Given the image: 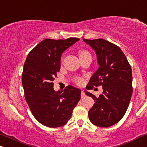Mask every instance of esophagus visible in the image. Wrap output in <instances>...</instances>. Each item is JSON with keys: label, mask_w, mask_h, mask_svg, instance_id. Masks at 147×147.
I'll list each match as a JSON object with an SVG mask.
<instances>
[{"label": "esophagus", "mask_w": 147, "mask_h": 147, "mask_svg": "<svg viewBox=\"0 0 147 147\" xmlns=\"http://www.w3.org/2000/svg\"><path fill=\"white\" fill-rule=\"evenodd\" d=\"M81 98H84V96H86V94H85L84 90L81 91Z\"/></svg>", "instance_id": "1"}]
</instances>
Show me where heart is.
<instances>
[{"mask_svg": "<svg viewBox=\"0 0 147 147\" xmlns=\"http://www.w3.org/2000/svg\"><path fill=\"white\" fill-rule=\"evenodd\" d=\"M89 54H90L86 50H80L79 52V57L87 55H89ZM74 82H75L76 84L79 85V86H81V85H82L83 83H84V79L80 77H76L74 78Z\"/></svg>", "mask_w": 147, "mask_h": 147, "instance_id": "b5f03b06", "label": "heart"}]
</instances>
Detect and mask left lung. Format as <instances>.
Returning a JSON list of instances; mask_svg holds the SVG:
<instances>
[{
  "label": "left lung",
  "mask_w": 147,
  "mask_h": 147,
  "mask_svg": "<svg viewBox=\"0 0 147 147\" xmlns=\"http://www.w3.org/2000/svg\"><path fill=\"white\" fill-rule=\"evenodd\" d=\"M84 41L95 51L99 65L86 88L102 86L103 89L98 97L86 93L95 102L88 112L89 119L98 127L112 126L124 116L131 98V66L121 49L112 42L101 38Z\"/></svg>",
  "instance_id": "left-lung-1"
}]
</instances>
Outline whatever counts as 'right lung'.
Returning <instances> with one entry per match:
<instances>
[{"instance_id": "obj_1", "label": "right lung", "mask_w": 147, "mask_h": 147, "mask_svg": "<svg viewBox=\"0 0 147 147\" xmlns=\"http://www.w3.org/2000/svg\"><path fill=\"white\" fill-rule=\"evenodd\" d=\"M45 39L28 54L22 74L25 100L35 119L45 126L59 127L71 117L81 98V90L72 86L55 92L53 81L60 70L62 53L79 41Z\"/></svg>"}]
</instances>
